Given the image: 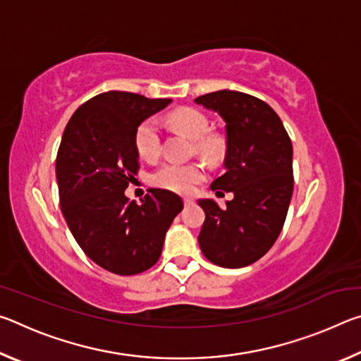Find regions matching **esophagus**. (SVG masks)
Masks as SVG:
<instances>
[{"label":"esophagus","mask_w":361,"mask_h":361,"mask_svg":"<svg viewBox=\"0 0 361 361\" xmlns=\"http://www.w3.org/2000/svg\"><path fill=\"white\" fill-rule=\"evenodd\" d=\"M183 202H185V205H191L192 204V199L191 197H185V199H183Z\"/></svg>","instance_id":"esophagus-1"}]
</instances>
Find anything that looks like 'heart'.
Here are the masks:
<instances>
[{
	"label": "heart",
	"mask_w": 361,
	"mask_h": 361,
	"mask_svg": "<svg viewBox=\"0 0 361 361\" xmlns=\"http://www.w3.org/2000/svg\"><path fill=\"white\" fill-rule=\"evenodd\" d=\"M169 124L173 129L195 140V149L200 154L216 159L223 152V142L216 137H210V121L195 108H180L169 116ZM135 149L138 156L146 161H152L161 151V129L154 118L145 119L135 130ZM205 178L204 167L200 164H166L152 175L156 186L175 192H189Z\"/></svg>",
	"instance_id": "heart-1"
}]
</instances>
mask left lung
I'll return each mask as SVG.
<instances>
[{
    "label": "left lung",
    "mask_w": 361,
    "mask_h": 361,
    "mask_svg": "<svg viewBox=\"0 0 361 361\" xmlns=\"http://www.w3.org/2000/svg\"><path fill=\"white\" fill-rule=\"evenodd\" d=\"M194 103L226 122L224 173L210 188L234 194L223 209L213 199L197 200L205 212L199 245L213 264L245 267L269 252L283 228L293 194L291 140L277 113L256 97L218 90Z\"/></svg>",
    "instance_id": "8db88e82"
}]
</instances>
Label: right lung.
<instances>
[{
	"instance_id": "obj_1",
	"label": "right lung",
	"mask_w": 361,
	"mask_h": 361,
	"mask_svg": "<svg viewBox=\"0 0 361 361\" xmlns=\"http://www.w3.org/2000/svg\"><path fill=\"white\" fill-rule=\"evenodd\" d=\"M170 99L109 90L79 106L57 152L60 207L73 237L95 264L118 276L154 266L166 232L183 210L167 189H149L142 204L126 188L138 170L135 130Z\"/></svg>"
}]
</instances>
